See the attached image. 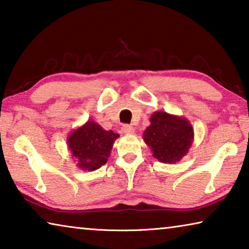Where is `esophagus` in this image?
Segmentation results:
<instances>
[{"mask_svg": "<svg viewBox=\"0 0 249 249\" xmlns=\"http://www.w3.org/2000/svg\"><path fill=\"white\" fill-rule=\"evenodd\" d=\"M122 132L124 134H133L135 132V128L132 125H123V127H122Z\"/></svg>", "mask_w": 249, "mask_h": 249, "instance_id": "obj_1", "label": "esophagus"}]
</instances>
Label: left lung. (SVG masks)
I'll return each instance as SVG.
<instances>
[{"mask_svg":"<svg viewBox=\"0 0 249 249\" xmlns=\"http://www.w3.org/2000/svg\"><path fill=\"white\" fill-rule=\"evenodd\" d=\"M149 121L142 140L150 147L154 157L163 163L180 161L188 154L195 138L190 122L163 111L154 112Z\"/></svg>","mask_w":249,"mask_h":249,"instance_id":"8db88e82","label":"left lung"}]
</instances>
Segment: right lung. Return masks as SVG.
Here are the masks:
<instances>
[{
    "instance_id": "right-lung-1",
    "label": "right lung",
    "mask_w": 249,
    "mask_h": 249,
    "mask_svg": "<svg viewBox=\"0 0 249 249\" xmlns=\"http://www.w3.org/2000/svg\"><path fill=\"white\" fill-rule=\"evenodd\" d=\"M119 137V134L105 130L96 122L89 120L69 134L67 144L79 169L94 171L107 163L113 144Z\"/></svg>"
}]
</instances>
